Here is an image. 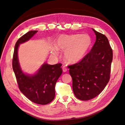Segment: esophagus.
Wrapping results in <instances>:
<instances>
[{
  "instance_id": "esophagus-1",
  "label": "esophagus",
  "mask_w": 125,
  "mask_h": 125,
  "mask_svg": "<svg viewBox=\"0 0 125 125\" xmlns=\"http://www.w3.org/2000/svg\"><path fill=\"white\" fill-rule=\"evenodd\" d=\"M62 69H63V71L64 72H67V68H66V67L65 66V65H64V66H63Z\"/></svg>"
}]
</instances>
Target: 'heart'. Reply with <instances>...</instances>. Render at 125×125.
<instances>
[{"label": "heart", "mask_w": 125, "mask_h": 125, "mask_svg": "<svg viewBox=\"0 0 125 125\" xmlns=\"http://www.w3.org/2000/svg\"><path fill=\"white\" fill-rule=\"evenodd\" d=\"M91 43L92 40L88 35H62L55 41L54 46L57 49L65 51L64 57L67 61L75 63L84 57ZM52 53L56 54L57 50H53Z\"/></svg>", "instance_id": "heart-1"}]
</instances>
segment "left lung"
<instances>
[{
    "mask_svg": "<svg viewBox=\"0 0 125 125\" xmlns=\"http://www.w3.org/2000/svg\"><path fill=\"white\" fill-rule=\"evenodd\" d=\"M93 29L96 41L90 52L79 62L69 65L75 97L89 100L100 94L110 78L113 50L104 35Z\"/></svg>",
    "mask_w": 125,
    "mask_h": 125,
    "instance_id": "1",
    "label": "left lung"
}]
</instances>
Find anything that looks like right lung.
Instances as JSON below:
<instances>
[{
    "label": "right lung",
    "mask_w": 125,
    "mask_h": 125,
    "mask_svg": "<svg viewBox=\"0 0 125 125\" xmlns=\"http://www.w3.org/2000/svg\"><path fill=\"white\" fill-rule=\"evenodd\" d=\"M37 31H30L17 41L12 58V69L21 92L33 103L46 105L54 98L55 85L63 72L62 64L50 65L45 63L35 74L29 75L22 71L18 60L20 44L29 41Z\"/></svg>",
    "instance_id": "1"
}]
</instances>
